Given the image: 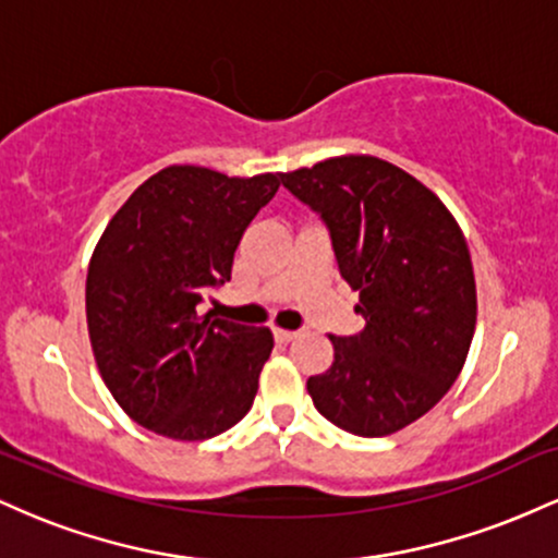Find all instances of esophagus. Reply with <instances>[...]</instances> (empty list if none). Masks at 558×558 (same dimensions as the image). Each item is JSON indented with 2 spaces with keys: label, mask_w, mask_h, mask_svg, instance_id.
Masks as SVG:
<instances>
[{
  "label": "esophagus",
  "mask_w": 558,
  "mask_h": 558,
  "mask_svg": "<svg viewBox=\"0 0 558 558\" xmlns=\"http://www.w3.org/2000/svg\"><path fill=\"white\" fill-rule=\"evenodd\" d=\"M296 336H299V332H293V330H272V338L278 343H291Z\"/></svg>",
  "instance_id": "1"
}]
</instances>
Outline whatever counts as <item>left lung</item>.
I'll use <instances>...</instances> for the list:
<instances>
[{
  "label": "left lung",
  "mask_w": 558,
  "mask_h": 558,
  "mask_svg": "<svg viewBox=\"0 0 558 558\" xmlns=\"http://www.w3.org/2000/svg\"><path fill=\"white\" fill-rule=\"evenodd\" d=\"M280 183L325 222L364 319L356 336H330L336 360L306 380L317 412L362 438L412 425L453 386L475 332L462 230L430 189L386 159L332 157Z\"/></svg>",
  "instance_id": "obj_1"
}]
</instances>
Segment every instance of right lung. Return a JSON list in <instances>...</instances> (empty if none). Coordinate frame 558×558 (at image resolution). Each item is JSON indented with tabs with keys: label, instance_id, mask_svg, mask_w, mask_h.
<instances>
[{
	"label": "right lung",
	"instance_id": "right-lung-1",
	"mask_svg": "<svg viewBox=\"0 0 558 558\" xmlns=\"http://www.w3.org/2000/svg\"><path fill=\"white\" fill-rule=\"evenodd\" d=\"M278 189L280 172L172 165L133 191L96 243L86 278L94 360L146 430L207 440L252 409L272 332L202 315V304L230 280L243 230Z\"/></svg>",
	"mask_w": 558,
	"mask_h": 558
}]
</instances>
